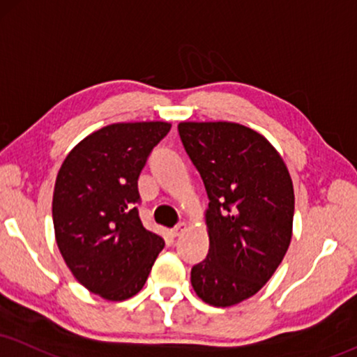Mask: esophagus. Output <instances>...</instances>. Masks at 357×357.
<instances>
[{
  "instance_id": "34e87169",
  "label": "esophagus",
  "mask_w": 357,
  "mask_h": 357,
  "mask_svg": "<svg viewBox=\"0 0 357 357\" xmlns=\"http://www.w3.org/2000/svg\"><path fill=\"white\" fill-rule=\"evenodd\" d=\"M185 230H187V223H185V222H180L178 225L175 227L174 230H172V235H174V236H178V235H182V233L185 231Z\"/></svg>"
}]
</instances>
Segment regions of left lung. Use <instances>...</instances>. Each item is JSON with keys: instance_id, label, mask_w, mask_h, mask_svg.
<instances>
[{"instance_id": "left-lung-1", "label": "left lung", "mask_w": 357, "mask_h": 357, "mask_svg": "<svg viewBox=\"0 0 357 357\" xmlns=\"http://www.w3.org/2000/svg\"><path fill=\"white\" fill-rule=\"evenodd\" d=\"M178 134L208 195L210 248L192 268L197 296L217 307L248 300L291 241L289 172L261 134L235 122H180Z\"/></svg>"}]
</instances>
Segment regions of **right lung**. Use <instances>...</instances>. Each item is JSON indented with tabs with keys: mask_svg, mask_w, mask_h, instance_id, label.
<instances>
[{
	"mask_svg": "<svg viewBox=\"0 0 357 357\" xmlns=\"http://www.w3.org/2000/svg\"><path fill=\"white\" fill-rule=\"evenodd\" d=\"M169 122H122L69 152L52 195L56 243L79 283L109 301L137 294L164 240L140 222L137 180Z\"/></svg>",
	"mask_w": 357,
	"mask_h": 357,
	"instance_id": "right-lung-1",
	"label": "right lung"
}]
</instances>
